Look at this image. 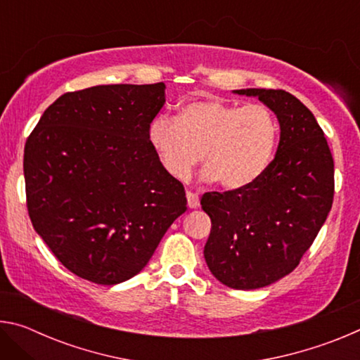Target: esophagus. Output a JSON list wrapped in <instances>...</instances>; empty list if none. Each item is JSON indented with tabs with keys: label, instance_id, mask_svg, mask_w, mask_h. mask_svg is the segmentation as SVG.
<instances>
[{
	"label": "esophagus",
	"instance_id": "34e87169",
	"mask_svg": "<svg viewBox=\"0 0 360 360\" xmlns=\"http://www.w3.org/2000/svg\"><path fill=\"white\" fill-rule=\"evenodd\" d=\"M186 197H187V206L188 208H198L200 206V197L197 193H193V192H187L186 193Z\"/></svg>",
	"mask_w": 360,
	"mask_h": 360
}]
</instances>
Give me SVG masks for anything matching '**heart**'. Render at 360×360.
I'll return each instance as SVG.
<instances>
[{"label":"heart","mask_w":360,"mask_h":360,"mask_svg":"<svg viewBox=\"0 0 360 360\" xmlns=\"http://www.w3.org/2000/svg\"><path fill=\"white\" fill-rule=\"evenodd\" d=\"M278 138L276 120L262 105L221 100L184 103L176 117L150 124L149 144L172 178L186 181L200 162L203 179L227 191L254 184L270 165Z\"/></svg>","instance_id":"b5f03b06"}]
</instances>
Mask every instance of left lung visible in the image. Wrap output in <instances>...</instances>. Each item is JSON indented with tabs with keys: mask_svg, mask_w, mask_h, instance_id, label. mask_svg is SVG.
Masks as SVG:
<instances>
[{
	"mask_svg": "<svg viewBox=\"0 0 360 360\" xmlns=\"http://www.w3.org/2000/svg\"><path fill=\"white\" fill-rule=\"evenodd\" d=\"M276 115L279 144L249 187L208 192L205 260L217 281L251 290L279 281L313 245L333 202V158L313 112L285 90L241 89Z\"/></svg>",
	"mask_w": 360,
	"mask_h": 360,
	"instance_id": "left-lung-1",
	"label": "left lung"
}]
</instances>
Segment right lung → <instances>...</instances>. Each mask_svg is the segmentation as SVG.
I'll return each mask as SVG.
<instances>
[{"label":"right lung","mask_w":360,"mask_h":360,"mask_svg":"<svg viewBox=\"0 0 360 360\" xmlns=\"http://www.w3.org/2000/svg\"><path fill=\"white\" fill-rule=\"evenodd\" d=\"M165 84H114L49 106L23 155L32 224L79 278L112 285L138 275L187 210L184 186L149 144Z\"/></svg>","instance_id":"obj_1"}]
</instances>
